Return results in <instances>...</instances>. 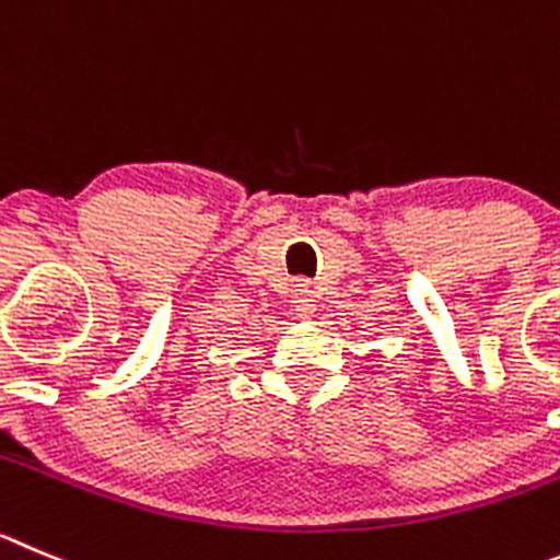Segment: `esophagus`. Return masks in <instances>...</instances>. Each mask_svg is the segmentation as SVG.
<instances>
[{"mask_svg":"<svg viewBox=\"0 0 560 560\" xmlns=\"http://www.w3.org/2000/svg\"><path fill=\"white\" fill-rule=\"evenodd\" d=\"M292 298H295V310L298 312H304V315H306V312H312V292L306 290V287H298L295 295H292Z\"/></svg>","mask_w":560,"mask_h":560,"instance_id":"1","label":"esophagus"}]
</instances>
